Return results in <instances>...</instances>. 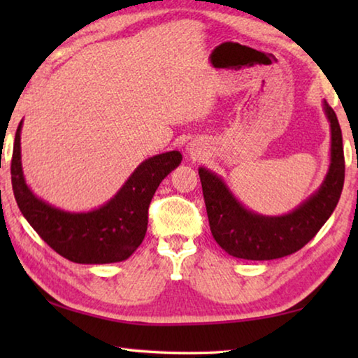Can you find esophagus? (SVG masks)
Returning a JSON list of instances; mask_svg holds the SVG:
<instances>
[{
	"label": "esophagus",
	"mask_w": 358,
	"mask_h": 358,
	"mask_svg": "<svg viewBox=\"0 0 358 358\" xmlns=\"http://www.w3.org/2000/svg\"><path fill=\"white\" fill-rule=\"evenodd\" d=\"M187 151H189V153H191V155H196V153H197V148H196V147H194V145L191 143V145H189V147H187Z\"/></svg>",
	"instance_id": "1"
}]
</instances>
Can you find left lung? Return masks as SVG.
I'll return each instance as SVG.
<instances>
[{"instance_id": "obj_1", "label": "left lung", "mask_w": 358, "mask_h": 358, "mask_svg": "<svg viewBox=\"0 0 358 358\" xmlns=\"http://www.w3.org/2000/svg\"><path fill=\"white\" fill-rule=\"evenodd\" d=\"M330 123V166L322 185L287 215L265 216L248 210L220 175L199 167L213 238L230 256L248 260L280 259L301 250L331 216L344 185L343 136L336 113L322 102Z\"/></svg>"}]
</instances>
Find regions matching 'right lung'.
<instances>
[{
  "label": "right lung",
  "mask_w": 358,
  "mask_h": 358,
  "mask_svg": "<svg viewBox=\"0 0 358 358\" xmlns=\"http://www.w3.org/2000/svg\"><path fill=\"white\" fill-rule=\"evenodd\" d=\"M15 132L10 175L17 205L39 237L76 264H113L132 256L147 234L148 207L157 186L180 166V151H167L138 164L118 192L99 208L72 213L42 201L29 189L22 169L20 132Z\"/></svg>",
  "instance_id": "add662e5"
}]
</instances>
